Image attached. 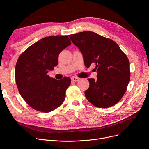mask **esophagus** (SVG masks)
I'll return each instance as SVG.
<instances>
[{
    "mask_svg": "<svg viewBox=\"0 0 149 149\" xmlns=\"http://www.w3.org/2000/svg\"><path fill=\"white\" fill-rule=\"evenodd\" d=\"M71 80L73 81H79L80 80V79L79 77H72L71 78Z\"/></svg>",
    "mask_w": 149,
    "mask_h": 149,
    "instance_id": "1",
    "label": "esophagus"
}]
</instances>
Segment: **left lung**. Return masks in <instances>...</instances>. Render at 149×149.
<instances>
[{
	"label": "left lung",
	"instance_id": "1",
	"mask_svg": "<svg viewBox=\"0 0 149 149\" xmlns=\"http://www.w3.org/2000/svg\"><path fill=\"white\" fill-rule=\"evenodd\" d=\"M81 51L84 65L95 63L97 80L89 79V88L84 94L89 102L98 107H111L122 98L130 80L129 61L112 39L91 31L69 35Z\"/></svg>",
	"mask_w": 149,
	"mask_h": 149
}]
</instances>
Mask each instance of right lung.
I'll return each instance as SVG.
<instances>
[{"instance_id": "add662e5", "label": "right lung", "mask_w": 149, "mask_h": 149, "mask_svg": "<svg viewBox=\"0 0 149 149\" xmlns=\"http://www.w3.org/2000/svg\"><path fill=\"white\" fill-rule=\"evenodd\" d=\"M68 36L46 37L31 45L19 56L15 78L22 97L37 111L48 113L64 102L71 80H56L48 75L58 63L60 52L70 45Z\"/></svg>"}]
</instances>
